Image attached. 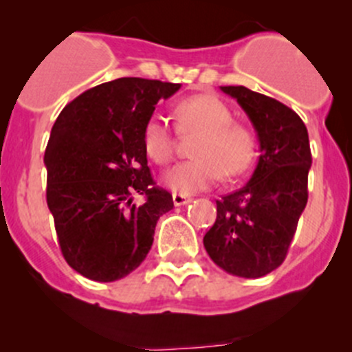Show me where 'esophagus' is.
Listing matches in <instances>:
<instances>
[{"mask_svg":"<svg viewBox=\"0 0 352 352\" xmlns=\"http://www.w3.org/2000/svg\"><path fill=\"white\" fill-rule=\"evenodd\" d=\"M172 199H173V204L175 206H186L192 201V199L187 197V196H182V194H173Z\"/></svg>","mask_w":352,"mask_h":352,"instance_id":"1","label":"esophagus"}]
</instances>
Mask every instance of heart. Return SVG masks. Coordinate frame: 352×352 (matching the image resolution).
Listing matches in <instances>:
<instances>
[{
	"label": "heart",
	"mask_w": 352,
	"mask_h": 352,
	"mask_svg": "<svg viewBox=\"0 0 352 352\" xmlns=\"http://www.w3.org/2000/svg\"><path fill=\"white\" fill-rule=\"evenodd\" d=\"M177 129L182 136H197L192 146L194 160L166 170L163 184L172 192L190 196L214 186L221 173L236 177L248 168L255 155L254 133L233 122L232 110L212 95H194L175 107ZM144 150L156 163H166L175 153V134L168 119L153 113L143 133Z\"/></svg>",
	"instance_id": "obj_1"
}]
</instances>
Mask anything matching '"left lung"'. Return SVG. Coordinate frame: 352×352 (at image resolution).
Masks as SVG:
<instances>
[{"label": "left lung", "mask_w": 352, "mask_h": 352, "mask_svg": "<svg viewBox=\"0 0 352 352\" xmlns=\"http://www.w3.org/2000/svg\"><path fill=\"white\" fill-rule=\"evenodd\" d=\"M239 102L257 134L261 156L242 189L216 201L204 248L216 265L239 278H262L286 258L308 201L310 141L294 110L245 87H221Z\"/></svg>", "instance_id": "1"}]
</instances>
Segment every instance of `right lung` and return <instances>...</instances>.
<instances>
[{
  "instance_id": "1",
  "label": "right lung",
  "mask_w": 352,
  "mask_h": 352,
  "mask_svg": "<svg viewBox=\"0 0 352 352\" xmlns=\"http://www.w3.org/2000/svg\"><path fill=\"white\" fill-rule=\"evenodd\" d=\"M179 83L119 78L83 91L61 110L45 148L47 206L66 262L112 283L140 267L172 194L155 187L143 133ZM136 193L147 197L140 206Z\"/></svg>"
}]
</instances>
